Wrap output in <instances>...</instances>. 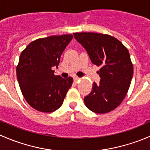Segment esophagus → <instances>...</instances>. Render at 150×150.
I'll return each instance as SVG.
<instances>
[{"label":"esophagus","instance_id":"esophagus-1","mask_svg":"<svg viewBox=\"0 0 150 150\" xmlns=\"http://www.w3.org/2000/svg\"><path fill=\"white\" fill-rule=\"evenodd\" d=\"M79 81H80V78H78V77H75V78H74V83H79Z\"/></svg>","mask_w":150,"mask_h":150}]
</instances>
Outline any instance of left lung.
<instances>
[{
  "mask_svg": "<svg viewBox=\"0 0 150 150\" xmlns=\"http://www.w3.org/2000/svg\"><path fill=\"white\" fill-rule=\"evenodd\" d=\"M93 64L101 67L99 84L93 83L91 92L84 97L86 107L104 114L117 108L126 96L134 73L129 51L113 36L96 33H75Z\"/></svg>",
  "mask_w": 150,
  "mask_h": 150,
  "instance_id": "left-lung-1",
  "label": "left lung"
}]
</instances>
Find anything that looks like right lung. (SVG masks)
Wrapping results in <instances>:
<instances>
[{
	"mask_svg": "<svg viewBox=\"0 0 150 150\" xmlns=\"http://www.w3.org/2000/svg\"><path fill=\"white\" fill-rule=\"evenodd\" d=\"M73 35H52L32 41L19 57L16 75L22 95L33 108L51 112L59 108L73 83L72 77L55 75L60 57Z\"/></svg>",
	"mask_w": 150,
	"mask_h": 150,
	"instance_id": "obj_1",
	"label": "right lung"
}]
</instances>
